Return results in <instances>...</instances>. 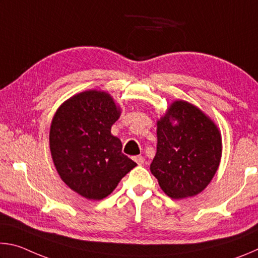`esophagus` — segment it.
<instances>
[{
    "label": "esophagus",
    "instance_id": "obj_1",
    "mask_svg": "<svg viewBox=\"0 0 258 258\" xmlns=\"http://www.w3.org/2000/svg\"><path fill=\"white\" fill-rule=\"evenodd\" d=\"M133 159H134L135 163H138L139 165L145 164V158H143L142 156H134V157H133Z\"/></svg>",
    "mask_w": 258,
    "mask_h": 258
}]
</instances>
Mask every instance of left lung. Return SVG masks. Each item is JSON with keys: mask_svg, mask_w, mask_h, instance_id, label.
Listing matches in <instances>:
<instances>
[{"mask_svg": "<svg viewBox=\"0 0 258 258\" xmlns=\"http://www.w3.org/2000/svg\"><path fill=\"white\" fill-rule=\"evenodd\" d=\"M157 152L150 171L168 197H194L215 175L222 156L217 126L194 104L174 101L157 121Z\"/></svg>", "mask_w": 258, "mask_h": 258, "instance_id": "1", "label": "left lung"}]
</instances>
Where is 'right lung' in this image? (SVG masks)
I'll return each mask as SVG.
<instances>
[{"mask_svg": "<svg viewBox=\"0 0 258 258\" xmlns=\"http://www.w3.org/2000/svg\"><path fill=\"white\" fill-rule=\"evenodd\" d=\"M119 115L110 94L90 90L64 101L52 119L50 150L56 172L86 199L106 198L137 166L111 134Z\"/></svg>", "mask_w": 258, "mask_h": 258, "instance_id": "obj_1", "label": "right lung"}]
</instances>
